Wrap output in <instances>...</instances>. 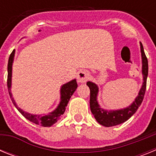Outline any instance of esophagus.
I'll list each match as a JSON object with an SVG mask.
<instances>
[{
  "mask_svg": "<svg viewBox=\"0 0 156 156\" xmlns=\"http://www.w3.org/2000/svg\"><path fill=\"white\" fill-rule=\"evenodd\" d=\"M90 77V74L87 70H81L77 73V81L79 83H85Z\"/></svg>",
  "mask_w": 156,
  "mask_h": 156,
  "instance_id": "obj_1",
  "label": "esophagus"
}]
</instances>
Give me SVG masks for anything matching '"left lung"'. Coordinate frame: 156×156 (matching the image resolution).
Segmentation results:
<instances>
[{"label":"left lung","instance_id":"8db88e82","mask_svg":"<svg viewBox=\"0 0 156 156\" xmlns=\"http://www.w3.org/2000/svg\"><path fill=\"white\" fill-rule=\"evenodd\" d=\"M140 52H141V58H142V74H143V84L140 91H139L137 97L135 98L134 101L132 103L129 107L119 110H104L100 107L98 103L97 96L98 93V87L95 83L88 81L87 85L89 87L90 90V111L94 116L95 119L102 126H113L119 125L129 119L133 114L137 112V108L142 103L144 99V94L146 90V84H147V77L148 73V59L146 57L144 51L142 44H140Z\"/></svg>","mask_w":156,"mask_h":156}]
</instances>
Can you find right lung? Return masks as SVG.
Here are the masks:
<instances>
[{"instance_id": "add662e5", "label": "right lung", "mask_w": 156, "mask_h": 156, "mask_svg": "<svg viewBox=\"0 0 156 156\" xmlns=\"http://www.w3.org/2000/svg\"><path fill=\"white\" fill-rule=\"evenodd\" d=\"M14 55H15V50L12 52V54L9 56V59H8V80H7L8 93H9V95H10V98L12 99L14 105L16 106V108L19 110V112L26 119L30 120V122H34L35 124L41 125L42 126H51L54 123H56L59 119H61L62 115L64 114L65 111H66V107L68 105L70 98H71L72 95L73 94L74 91L76 90L77 87H78L76 80H73L69 81V83H67L62 86L61 91H60L61 92V101H60V103H59V105H58L55 110H54L53 112H50L49 114H47V115H33V114L28 113L27 112L23 111L21 108L18 107L16 101H15V100L12 98V93H11L12 63H13Z\"/></svg>"}]
</instances>
